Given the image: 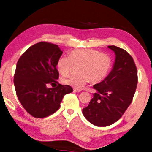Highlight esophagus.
<instances>
[{
  "mask_svg": "<svg viewBox=\"0 0 152 152\" xmlns=\"http://www.w3.org/2000/svg\"><path fill=\"white\" fill-rule=\"evenodd\" d=\"M82 90L81 89H74V91L75 92H80Z\"/></svg>",
  "mask_w": 152,
  "mask_h": 152,
  "instance_id": "esophagus-1",
  "label": "esophagus"
}]
</instances>
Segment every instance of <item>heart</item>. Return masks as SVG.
<instances>
[{"label":"heart","instance_id":"obj_1","mask_svg":"<svg viewBox=\"0 0 152 152\" xmlns=\"http://www.w3.org/2000/svg\"><path fill=\"white\" fill-rule=\"evenodd\" d=\"M73 65L78 66L77 75L65 77L62 82L76 89H82L91 81L96 83L108 75L111 67V58L108 54L93 49H77L70 56H61L57 61V68L63 75L70 72Z\"/></svg>","mask_w":152,"mask_h":152}]
</instances>
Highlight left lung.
I'll return each instance as SVG.
<instances>
[{"label": "left lung", "mask_w": 152, "mask_h": 152, "mask_svg": "<svg viewBox=\"0 0 152 152\" xmlns=\"http://www.w3.org/2000/svg\"><path fill=\"white\" fill-rule=\"evenodd\" d=\"M108 48L115 54L113 69L102 82L93 86L96 92L82 109L85 118L99 127L108 126L121 118L132 103L137 85V70L132 56L115 46Z\"/></svg>", "instance_id": "8db88e82"}]
</instances>
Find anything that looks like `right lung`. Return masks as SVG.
<instances>
[{"label": "right lung", "mask_w": 152, "mask_h": 152, "mask_svg": "<svg viewBox=\"0 0 152 152\" xmlns=\"http://www.w3.org/2000/svg\"><path fill=\"white\" fill-rule=\"evenodd\" d=\"M63 51L58 45L42 42L33 45L18 60L14 75L17 96L24 109L34 118L50 115L60 108L63 96L73 91L58 82V59ZM48 83H57L48 88Z\"/></svg>", "instance_id": "obj_1"}]
</instances>
